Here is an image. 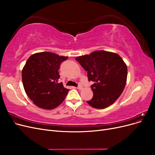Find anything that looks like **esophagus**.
I'll return each mask as SVG.
<instances>
[{"mask_svg": "<svg viewBox=\"0 0 155 155\" xmlns=\"http://www.w3.org/2000/svg\"><path fill=\"white\" fill-rule=\"evenodd\" d=\"M77 88H78V89H79V90H81V89L83 88V87H82V85H78V87H77Z\"/></svg>", "mask_w": 155, "mask_h": 155, "instance_id": "34e87169", "label": "esophagus"}]
</instances>
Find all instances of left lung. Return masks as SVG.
Masks as SVG:
<instances>
[{"label": "left lung", "instance_id": "obj_1", "mask_svg": "<svg viewBox=\"0 0 155 155\" xmlns=\"http://www.w3.org/2000/svg\"><path fill=\"white\" fill-rule=\"evenodd\" d=\"M76 60L87 71L93 97L87 101L91 107L102 109L118 99L125 88L127 67L119 55L104 50L79 56Z\"/></svg>", "mask_w": 155, "mask_h": 155}]
</instances>
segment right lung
<instances>
[{
  "label": "right lung",
  "instance_id": "1",
  "mask_svg": "<svg viewBox=\"0 0 155 155\" xmlns=\"http://www.w3.org/2000/svg\"><path fill=\"white\" fill-rule=\"evenodd\" d=\"M68 57L48 52L31 55L22 71V80L27 96L41 109L51 110L58 107L69 89L59 83L60 64Z\"/></svg>",
  "mask_w": 155,
  "mask_h": 155
}]
</instances>
